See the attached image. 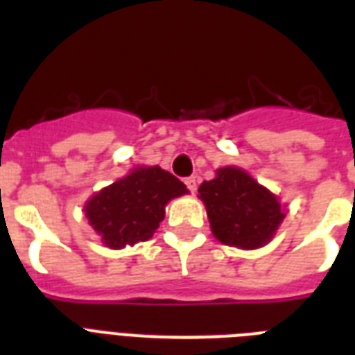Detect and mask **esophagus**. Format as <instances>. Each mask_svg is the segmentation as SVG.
Listing matches in <instances>:
<instances>
[{
    "instance_id": "34e87169",
    "label": "esophagus",
    "mask_w": 355,
    "mask_h": 355,
    "mask_svg": "<svg viewBox=\"0 0 355 355\" xmlns=\"http://www.w3.org/2000/svg\"><path fill=\"white\" fill-rule=\"evenodd\" d=\"M186 186L191 193H195V189H197V177H188L186 178Z\"/></svg>"
}]
</instances>
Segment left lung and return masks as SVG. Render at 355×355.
Instances as JSON below:
<instances>
[{
	"mask_svg": "<svg viewBox=\"0 0 355 355\" xmlns=\"http://www.w3.org/2000/svg\"><path fill=\"white\" fill-rule=\"evenodd\" d=\"M199 199L206 205L214 236L234 247H261L286 217L275 195L237 167L217 169L214 180L200 184Z\"/></svg>",
	"mask_w": 355,
	"mask_h": 355,
	"instance_id": "8db88e82",
	"label": "left lung"
}]
</instances>
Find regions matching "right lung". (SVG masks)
Segmentation results:
<instances>
[{
    "instance_id": "obj_1",
    "label": "right lung",
    "mask_w": 355,
    "mask_h": 355,
    "mask_svg": "<svg viewBox=\"0 0 355 355\" xmlns=\"http://www.w3.org/2000/svg\"><path fill=\"white\" fill-rule=\"evenodd\" d=\"M188 189L158 166L136 167L130 175L101 189L85 206L86 217L105 245L121 248L153 237L166 216V205Z\"/></svg>"
}]
</instances>
